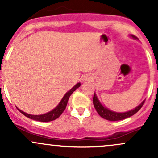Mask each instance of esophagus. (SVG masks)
Listing matches in <instances>:
<instances>
[{
    "instance_id": "1",
    "label": "esophagus",
    "mask_w": 158,
    "mask_h": 158,
    "mask_svg": "<svg viewBox=\"0 0 158 158\" xmlns=\"http://www.w3.org/2000/svg\"><path fill=\"white\" fill-rule=\"evenodd\" d=\"M89 78H88V77H86V78H84V80H86V81H87V80H89Z\"/></svg>"
}]
</instances>
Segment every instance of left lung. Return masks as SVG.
<instances>
[{
    "mask_svg": "<svg viewBox=\"0 0 158 158\" xmlns=\"http://www.w3.org/2000/svg\"><path fill=\"white\" fill-rule=\"evenodd\" d=\"M133 38H136V36H132ZM93 102H94V106L95 107L97 112L99 114V115L101 117H102L103 118L107 119L108 121H119V120H123L125 118H127L131 117L133 114H135L137 111H139L140 110L141 107L143 105L144 102L145 101H143L137 107H135V109L132 110H129L128 112H124V113H117L114 112V111H111V110H108L107 108L104 107L102 104L100 103V101L97 99V96H96L95 93H94V98H93Z\"/></svg>",
    "mask_w": 158,
    "mask_h": 158,
    "instance_id": "obj_1",
    "label": "left lung"
}]
</instances>
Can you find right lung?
<instances>
[{"label": "right lung", "instance_id": "add662e5", "mask_svg": "<svg viewBox=\"0 0 158 158\" xmlns=\"http://www.w3.org/2000/svg\"><path fill=\"white\" fill-rule=\"evenodd\" d=\"M80 85L81 84L79 82V83L76 84V86L72 88V89H70L69 92L66 93V94L64 96V97L62 98L61 102L59 103L58 105H57L54 110H52L51 111H50V112L47 113V114H41V115H32V114H27V113L23 112L21 110H19V109H18V110H19L22 114H24L25 116L29 118L33 119V120L38 121V122H51V121H54L55 120V119H57L58 117H60V115L62 114L63 111L64 110V109L66 108V106H67L68 101H69L70 96L72 95V93L74 92L77 88H79V86H80Z\"/></svg>", "mask_w": 158, "mask_h": 158}]
</instances>
